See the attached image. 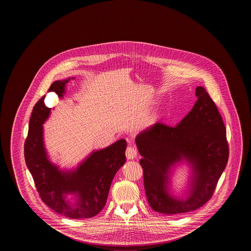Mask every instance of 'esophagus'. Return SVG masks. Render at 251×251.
<instances>
[{"mask_svg": "<svg viewBox=\"0 0 251 251\" xmlns=\"http://www.w3.org/2000/svg\"><path fill=\"white\" fill-rule=\"evenodd\" d=\"M137 156V149L134 146H129L126 150V157L128 159H134Z\"/></svg>", "mask_w": 251, "mask_h": 251, "instance_id": "34e87169", "label": "esophagus"}]
</instances>
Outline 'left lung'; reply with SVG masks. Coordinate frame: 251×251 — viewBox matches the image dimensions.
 <instances>
[{
	"label": "left lung",
	"instance_id": "1",
	"mask_svg": "<svg viewBox=\"0 0 251 251\" xmlns=\"http://www.w3.org/2000/svg\"><path fill=\"white\" fill-rule=\"evenodd\" d=\"M196 96L194 107L177 126L157 122L135 138L148 201L161 214L179 215L201 208L212 198L227 165L228 145L222 117L204 87L198 86ZM182 159L193 168L184 200L168 192L170 168Z\"/></svg>",
	"mask_w": 251,
	"mask_h": 251
}]
</instances>
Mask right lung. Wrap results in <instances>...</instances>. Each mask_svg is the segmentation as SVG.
Returning <instances> with one entry per match:
<instances>
[{
	"label": "right lung",
	"mask_w": 251,
	"mask_h": 251,
	"mask_svg": "<svg viewBox=\"0 0 251 251\" xmlns=\"http://www.w3.org/2000/svg\"><path fill=\"white\" fill-rule=\"evenodd\" d=\"M71 79L55 81L49 91L59 98ZM42 97L33 108L29 121L28 135L24 144V158L42 201L56 213L67 217L89 218L104 207L111 182L120 167L125 164L127 143L120 139L105 149L93 151L72 171H62L48 159L43 142V123L50 113ZM75 196L74 202L66 196Z\"/></svg>",
	"instance_id": "1"
}]
</instances>
